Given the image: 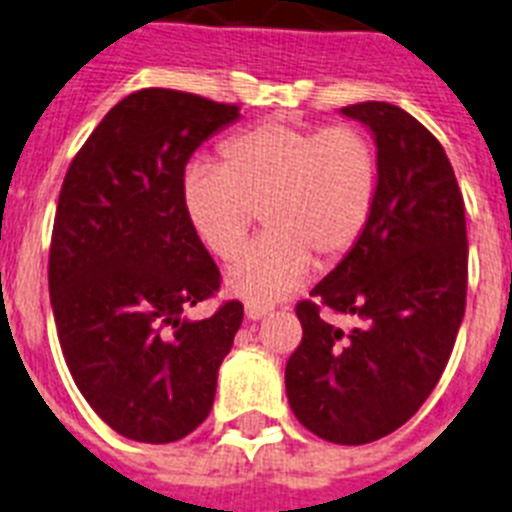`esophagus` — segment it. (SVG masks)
<instances>
[{"instance_id": "obj_1", "label": "esophagus", "mask_w": 512, "mask_h": 512, "mask_svg": "<svg viewBox=\"0 0 512 512\" xmlns=\"http://www.w3.org/2000/svg\"><path fill=\"white\" fill-rule=\"evenodd\" d=\"M244 314H247V319H252V322H257V319H262V317H265V314H268V306L247 304V306H244Z\"/></svg>"}]
</instances>
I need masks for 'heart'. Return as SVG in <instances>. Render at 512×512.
Wrapping results in <instances>:
<instances>
[{
	"label": "heart",
	"instance_id": "heart-1",
	"mask_svg": "<svg viewBox=\"0 0 512 512\" xmlns=\"http://www.w3.org/2000/svg\"><path fill=\"white\" fill-rule=\"evenodd\" d=\"M379 151L350 123L317 128L265 121L221 146V164L195 162L182 177L190 229L219 260L237 257L262 211L268 231L237 260L229 288L270 304L311 270L348 257L371 224Z\"/></svg>",
	"mask_w": 512,
	"mask_h": 512
}]
</instances>
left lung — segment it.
Instances as JSON below:
<instances>
[{"mask_svg": "<svg viewBox=\"0 0 512 512\" xmlns=\"http://www.w3.org/2000/svg\"><path fill=\"white\" fill-rule=\"evenodd\" d=\"M342 115L373 131L379 195L355 250L296 304L304 337L286 363V394L306 430L361 446L402 428L441 379L464 319L469 244L441 141L389 102ZM322 308L362 327L342 333Z\"/></svg>", "mask_w": 512, "mask_h": 512, "instance_id": "left-lung-1", "label": "left lung"}]
</instances>
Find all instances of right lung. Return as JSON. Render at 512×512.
<instances>
[{"mask_svg":"<svg viewBox=\"0 0 512 512\" xmlns=\"http://www.w3.org/2000/svg\"><path fill=\"white\" fill-rule=\"evenodd\" d=\"M239 105L149 87L123 97L71 159L53 219L48 291L71 379L115 433L172 443L216 397L239 301L185 319L221 273L190 229L182 177Z\"/></svg>","mask_w":512,"mask_h":512,"instance_id":"1","label":"right lung"}]
</instances>
